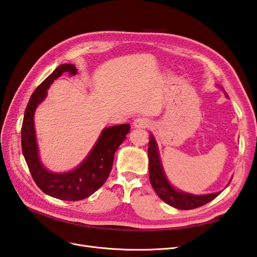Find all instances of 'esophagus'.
Wrapping results in <instances>:
<instances>
[{
    "label": "esophagus",
    "mask_w": 257,
    "mask_h": 257,
    "mask_svg": "<svg viewBox=\"0 0 257 257\" xmlns=\"http://www.w3.org/2000/svg\"><path fill=\"white\" fill-rule=\"evenodd\" d=\"M133 124H134V127L136 128H145L149 125V120L147 118H144V116H139V118L134 120Z\"/></svg>",
    "instance_id": "34e87169"
}]
</instances>
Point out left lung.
<instances>
[{"mask_svg": "<svg viewBox=\"0 0 257 257\" xmlns=\"http://www.w3.org/2000/svg\"><path fill=\"white\" fill-rule=\"evenodd\" d=\"M148 155H149V178L152 188L158 196L169 206L181 210L195 209L208 204L221 194V192H216L207 195H194L176 190L165 176L159 155V148L152 135L150 136Z\"/></svg>", "mask_w": 257, "mask_h": 257, "instance_id": "8db88e82", "label": "left lung"}]
</instances>
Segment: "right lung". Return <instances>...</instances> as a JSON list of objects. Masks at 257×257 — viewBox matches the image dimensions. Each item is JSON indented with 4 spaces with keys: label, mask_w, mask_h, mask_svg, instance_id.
Instances as JSON below:
<instances>
[{
    "label": "right lung",
    "mask_w": 257,
    "mask_h": 257,
    "mask_svg": "<svg viewBox=\"0 0 257 257\" xmlns=\"http://www.w3.org/2000/svg\"><path fill=\"white\" fill-rule=\"evenodd\" d=\"M63 73L77 74L74 64H61L33 92L27 105L21 127V148L27 165L36 185L47 195L62 200H81L97 191L107 180L112 168L114 153L125 141L130 124L103 130L95 146L81 164L68 173H52L46 169L38 157L34 128V112L47 96L50 84Z\"/></svg>",
    "instance_id": "right-lung-1"
}]
</instances>
